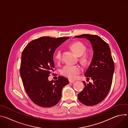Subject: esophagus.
<instances>
[{
  "label": "esophagus",
  "mask_w": 128,
  "mask_h": 128,
  "mask_svg": "<svg viewBox=\"0 0 128 128\" xmlns=\"http://www.w3.org/2000/svg\"><path fill=\"white\" fill-rule=\"evenodd\" d=\"M69 83H74L75 82V80H73L72 79H69Z\"/></svg>",
  "instance_id": "esophagus-1"
}]
</instances>
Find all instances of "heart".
<instances>
[{
	"label": "heart",
	"instance_id": "heart-1",
	"mask_svg": "<svg viewBox=\"0 0 128 128\" xmlns=\"http://www.w3.org/2000/svg\"><path fill=\"white\" fill-rule=\"evenodd\" d=\"M73 51L80 56V60L83 63L86 64L89 62V56L87 54L84 53L86 48L80 42H76L69 45ZM56 60L59 61L61 58V50L58 49L56 52L54 54ZM82 72V69L78 65H66L61 69V73L62 75L72 79L77 78L78 75Z\"/></svg>",
	"mask_w": 128,
	"mask_h": 128
}]
</instances>
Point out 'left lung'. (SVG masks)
I'll list each match as a JSON object with an SVG mask.
<instances>
[{
	"instance_id": "1",
	"label": "left lung",
	"mask_w": 128,
	"mask_h": 128,
	"mask_svg": "<svg viewBox=\"0 0 128 128\" xmlns=\"http://www.w3.org/2000/svg\"><path fill=\"white\" fill-rule=\"evenodd\" d=\"M88 39L91 43L94 56L85 76L94 80L86 84L78 94L80 102L86 106H94L106 98L110 90L114 71V63L107 43L96 34H83L75 36Z\"/></svg>"
}]
</instances>
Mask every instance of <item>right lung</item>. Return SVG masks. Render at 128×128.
<instances>
[{
  "label": "right lung",
  "instance_id": "1",
  "mask_svg": "<svg viewBox=\"0 0 128 128\" xmlns=\"http://www.w3.org/2000/svg\"><path fill=\"white\" fill-rule=\"evenodd\" d=\"M69 38L42 37L30 41L22 52L20 74L23 85L30 98L39 106L56 105L61 100L63 87L69 83L62 76L54 81L48 80L54 67L53 54Z\"/></svg>",
  "mask_w": 128,
  "mask_h": 128
}]
</instances>
